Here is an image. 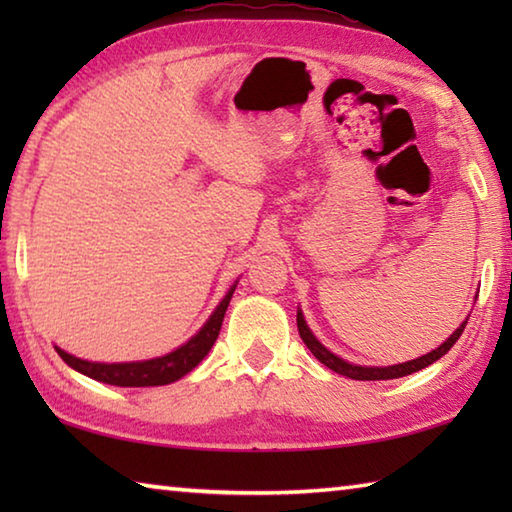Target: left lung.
I'll return each instance as SVG.
<instances>
[{"label": "left lung", "instance_id": "obj_1", "mask_svg": "<svg viewBox=\"0 0 512 512\" xmlns=\"http://www.w3.org/2000/svg\"><path fill=\"white\" fill-rule=\"evenodd\" d=\"M470 318V316H467ZM467 318L461 323V327L456 329L454 334H449V339L445 343H440L436 350H431L427 354H422L418 359H411V361H404V363H395V366H357V363H350L341 357H336L334 352H329L323 343H320L314 332H311L305 316H302V311L298 309V332H300V339L305 341L307 348L311 350V354L327 366L329 370L339 372L343 377H350V379H359V381H379V379H397V377H406V375H413V372H418L422 368L431 366L433 361H438L440 357H445V354L452 350V345L461 339L463 329L467 325Z\"/></svg>", "mask_w": 512, "mask_h": 512}]
</instances>
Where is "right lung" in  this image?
Listing matches in <instances>:
<instances>
[{
  "mask_svg": "<svg viewBox=\"0 0 512 512\" xmlns=\"http://www.w3.org/2000/svg\"><path fill=\"white\" fill-rule=\"evenodd\" d=\"M235 289H237V282L228 289L223 300L212 311V316L205 320V325L198 329L192 339L173 352L162 354V357L146 359V361H126V363H99V361H85V359L74 357V354L60 350L58 345H56V352L69 368L79 370L81 375L97 379L101 384L124 386V388L173 384V381L185 377L187 372H192L198 363L207 357V352L212 350L216 336L221 332L225 309H228Z\"/></svg>",
  "mask_w": 512,
  "mask_h": 512,
  "instance_id": "1",
  "label": "right lung"
}]
</instances>
